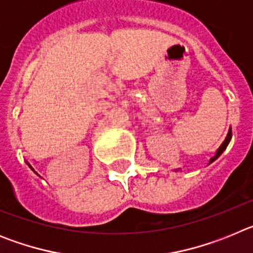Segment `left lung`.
Wrapping results in <instances>:
<instances>
[{"label":"left lung","instance_id":"obj_1","mask_svg":"<svg viewBox=\"0 0 253 253\" xmlns=\"http://www.w3.org/2000/svg\"><path fill=\"white\" fill-rule=\"evenodd\" d=\"M231 138H232V130H229V133H228L227 138H225V140H224V142H223V144H222V146H220V148H219L218 151H216V154H215V156H214V157L211 158V160H210V163L213 162V161H215L216 158H218L219 156H220V154H222L223 152L225 151V148H227L228 143H229V140H231Z\"/></svg>","mask_w":253,"mask_h":253}]
</instances>
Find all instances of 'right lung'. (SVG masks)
Here are the masks:
<instances>
[{
	"label": "right lung",
	"instance_id": "right-lung-1",
	"mask_svg": "<svg viewBox=\"0 0 253 253\" xmlns=\"http://www.w3.org/2000/svg\"><path fill=\"white\" fill-rule=\"evenodd\" d=\"M30 167H31V166H30Z\"/></svg>",
	"mask_w": 253,
	"mask_h": 253
}]
</instances>
